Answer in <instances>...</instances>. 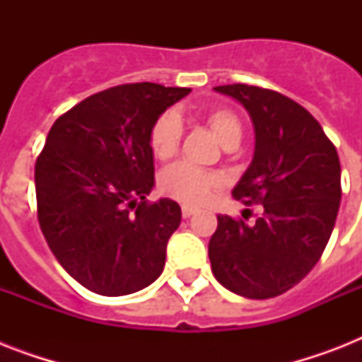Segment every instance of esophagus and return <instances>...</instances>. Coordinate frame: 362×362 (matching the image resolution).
<instances>
[{"mask_svg":"<svg viewBox=\"0 0 362 362\" xmlns=\"http://www.w3.org/2000/svg\"><path fill=\"white\" fill-rule=\"evenodd\" d=\"M195 212H197V209H193V206H187V204L182 206V216H184V218H192Z\"/></svg>","mask_w":362,"mask_h":362,"instance_id":"1","label":"esophagus"}]
</instances>
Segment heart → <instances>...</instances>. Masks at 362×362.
<instances>
[{"label":"heart","mask_w":362,"mask_h":362,"mask_svg":"<svg viewBox=\"0 0 362 362\" xmlns=\"http://www.w3.org/2000/svg\"><path fill=\"white\" fill-rule=\"evenodd\" d=\"M204 122L216 139L226 148L237 146L242 139V124L229 109H210L204 112ZM182 139V120L175 110H167L150 129V150L158 159L165 161L178 152ZM220 186V178L210 170L199 169L189 163H176L165 169L159 176V192L184 204H203Z\"/></svg>","instance_id":"heart-1"}]
</instances>
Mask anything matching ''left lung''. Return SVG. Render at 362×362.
<instances>
[{"instance_id": "8db88e82", "label": "left lung", "mask_w": 362, "mask_h": 362, "mask_svg": "<svg viewBox=\"0 0 362 362\" xmlns=\"http://www.w3.org/2000/svg\"><path fill=\"white\" fill-rule=\"evenodd\" d=\"M214 90L237 99L253 122V159L233 195L263 204V216L253 223L218 216L212 272L242 297H278L314 269L331 238L342 199L337 148L308 110L281 93L247 84Z\"/></svg>"}]
</instances>
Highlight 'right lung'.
<instances>
[{"mask_svg": "<svg viewBox=\"0 0 362 362\" xmlns=\"http://www.w3.org/2000/svg\"><path fill=\"white\" fill-rule=\"evenodd\" d=\"M189 88L141 82L93 93L62 115L35 163L39 226L59 264L105 297L159 278L178 203H148L153 187L150 129Z\"/></svg>", "mask_w": 362, "mask_h": 362, "instance_id": "1", "label": "right lung"}]
</instances>
